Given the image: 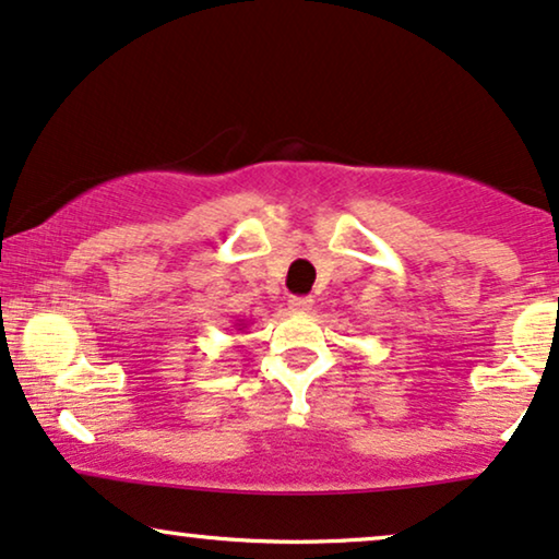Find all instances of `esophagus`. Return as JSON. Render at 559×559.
<instances>
[{
	"instance_id": "esophagus-1",
	"label": "esophagus",
	"mask_w": 559,
	"mask_h": 559,
	"mask_svg": "<svg viewBox=\"0 0 559 559\" xmlns=\"http://www.w3.org/2000/svg\"><path fill=\"white\" fill-rule=\"evenodd\" d=\"M287 308L293 310V313H308V310L313 308V300H310V297H289Z\"/></svg>"
}]
</instances>
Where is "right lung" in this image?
<instances>
[{
  "instance_id": "1",
  "label": "right lung",
  "mask_w": 559,
  "mask_h": 559,
  "mask_svg": "<svg viewBox=\"0 0 559 559\" xmlns=\"http://www.w3.org/2000/svg\"><path fill=\"white\" fill-rule=\"evenodd\" d=\"M234 329H236V331H243V329H246V323H243V321H238V323H234Z\"/></svg>"
}]
</instances>
